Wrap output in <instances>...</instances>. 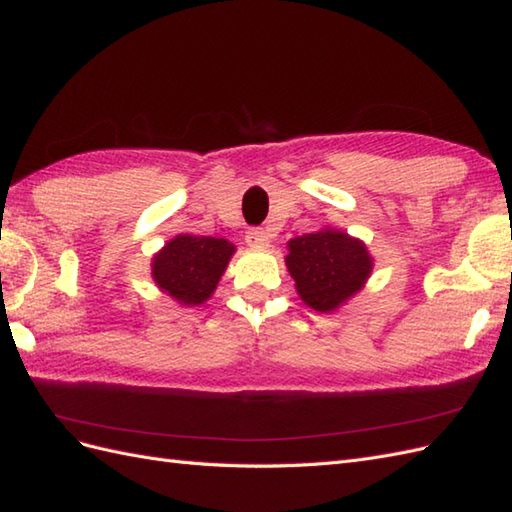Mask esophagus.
Here are the masks:
<instances>
[{"label":"esophagus","instance_id":"obj_1","mask_svg":"<svg viewBox=\"0 0 512 512\" xmlns=\"http://www.w3.org/2000/svg\"><path fill=\"white\" fill-rule=\"evenodd\" d=\"M246 244L248 246H268V233L264 229H251L246 233Z\"/></svg>","mask_w":512,"mask_h":512}]
</instances>
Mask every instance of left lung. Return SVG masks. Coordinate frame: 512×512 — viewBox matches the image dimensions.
I'll list each match as a JSON object with an SVG mask.
<instances>
[{"label": "left lung", "instance_id": "left-lung-1", "mask_svg": "<svg viewBox=\"0 0 512 512\" xmlns=\"http://www.w3.org/2000/svg\"><path fill=\"white\" fill-rule=\"evenodd\" d=\"M285 257L301 299L316 312H334L358 292L371 275L373 259L360 240L323 229L288 242Z\"/></svg>", "mask_w": 512, "mask_h": 512}]
</instances>
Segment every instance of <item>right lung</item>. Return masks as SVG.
Listing matches in <instances>:
<instances>
[{"label":"right lung","instance_id":"1","mask_svg":"<svg viewBox=\"0 0 512 512\" xmlns=\"http://www.w3.org/2000/svg\"><path fill=\"white\" fill-rule=\"evenodd\" d=\"M235 246L222 237L176 235L152 261V277L178 303L200 305L216 290Z\"/></svg>","mask_w":512,"mask_h":512}]
</instances>
